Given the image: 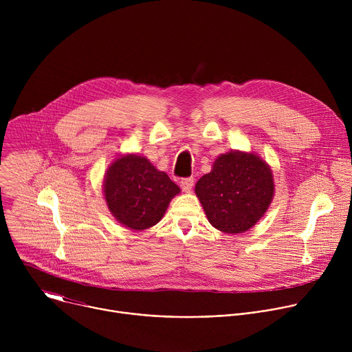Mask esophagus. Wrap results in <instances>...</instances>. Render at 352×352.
Listing matches in <instances>:
<instances>
[{"label":"esophagus","instance_id":"34e87169","mask_svg":"<svg viewBox=\"0 0 352 352\" xmlns=\"http://www.w3.org/2000/svg\"><path fill=\"white\" fill-rule=\"evenodd\" d=\"M193 182H195L193 177H188V178H182L179 184H181V188H182L184 192H189L193 186Z\"/></svg>","mask_w":352,"mask_h":352}]
</instances>
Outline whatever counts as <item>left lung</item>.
Instances as JSON below:
<instances>
[{
  "label": "left lung",
  "instance_id": "obj_1",
  "mask_svg": "<svg viewBox=\"0 0 352 352\" xmlns=\"http://www.w3.org/2000/svg\"><path fill=\"white\" fill-rule=\"evenodd\" d=\"M195 193L214 228L226 234L245 232L272 204V168L254 152L234 150L216 159L212 171L196 182Z\"/></svg>",
  "mask_w": 352,
  "mask_h": 352
}]
</instances>
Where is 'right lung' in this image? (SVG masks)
<instances>
[{"label": "right lung", "mask_w": 352, "mask_h": 352, "mask_svg": "<svg viewBox=\"0 0 352 352\" xmlns=\"http://www.w3.org/2000/svg\"><path fill=\"white\" fill-rule=\"evenodd\" d=\"M103 188L114 219L135 231L157 224L181 192L166 173L138 155L117 157L106 171Z\"/></svg>", "instance_id": "add662e5"}]
</instances>
